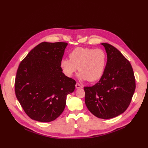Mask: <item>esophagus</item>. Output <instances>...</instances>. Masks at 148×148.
<instances>
[{
	"label": "esophagus",
	"instance_id": "esophagus-1",
	"mask_svg": "<svg viewBox=\"0 0 148 148\" xmlns=\"http://www.w3.org/2000/svg\"><path fill=\"white\" fill-rule=\"evenodd\" d=\"M75 87H76V88H82L83 87L81 85H80L79 83H77L75 84Z\"/></svg>",
	"mask_w": 148,
	"mask_h": 148
}]
</instances>
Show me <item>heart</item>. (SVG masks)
I'll return each mask as SVG.
<instances>
[{
  "mask_svg": "<svg viewBox=\"0 0 148 148\" xmlns=\"http://www.w3.org/2000/svg\"><path fill=\"white\" fill-rule=\"evenodd\" d=\"M69 59L61 61V69L67 77H72L77 68L79 77L82 80L92 82L102 75L107 64V54L102 49L77 47L69 54Z\"/></svg>",
  "mask_w": 148,
  "mask_h": 148,
  "instance_id": "obj_1",
  "label": "heart"
}]
</instances>
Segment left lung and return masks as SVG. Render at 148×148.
I'll list each match as a JSON object with an SVG mask.
<instances>
[{
	"mask_svg": "<svg viewBox=\"0 0 148 148\" xmlns=\"http://www.w3.org/2000/svg\"><path fill=\"white\" fill-rule=\"evenodd\" d=\"M107 54V62L100 80L85 87V103L88 110L101 119L118 116L128 108L136 84L130 62L115 47L101 43Z\"/></svg>",
	"mask_w": 148,
	"mask_h": 148,
	"instance_id": "1",
	"label": "left lung"
}]
</instances>
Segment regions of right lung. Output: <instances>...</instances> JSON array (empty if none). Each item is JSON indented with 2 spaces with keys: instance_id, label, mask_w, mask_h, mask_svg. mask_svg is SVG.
Masks as SVG:
<instances>
[{
  "instance_id": "1",
  "label": "right lung",
  "mask_w": 148,
  "mask_h": 148,
  "mask_svg": "<svg viewBox=\"0 0 148 148\" xmlns=\"http://www.w3.org/2000/svg\"><path fill=\"white\" fill-rule=\"evenodd\" d=\"M64 42H42L21 61L15 79L16 96L32 119L51 122L64 111L67 95L74 91L76 81L61 67Z\"/></svg>"
}]
</instances>
